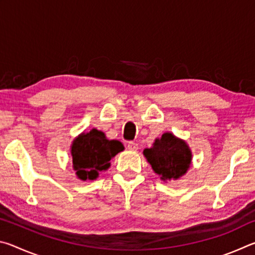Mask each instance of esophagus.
I'll list each match as a JSON object with an SVG mask.
<instances>
[{
	"instance_id": "obj_1",
	"label": "esophagus",
	"mask_w": 255,
	"mask_h": 255,
	"mask_svg": "<svg viewBox=\"0 0 255 255\" xmlns=\"http://www.w3.org/2000/svg\"><path fill=\"white\" fill-rule=\"evenodd\" d=\"M127 148L130 149V150H137L138 149V144L135 143V141H128Z\"/></svg>"
}]
</instances>
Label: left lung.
I'll use <instances>...</instances> for the list:
<instances>
[{
	"instance_id": "1",
	"label": "left lung",
	"mask_w": 255,
	"mask_h": 255,
	"mask_svg": "<svg viewBox=\"0 0 255 255\" xmlns=\"http://www.w3.org/2000/svg\"><path fill=\"white\" fill-rule=\"evenodd\" d=\"M144 156L161 180H176L187 173L192 154L184 140L165 132L156 138L153 147L144 149Z\"/></svg>"
}]
</instances>
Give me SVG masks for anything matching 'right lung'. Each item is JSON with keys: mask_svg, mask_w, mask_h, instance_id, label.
<instances>
[{"mask_svg": "<svg viewBox=\"0 0 255 255\" xmlns=\"http://www.w3.org/2000/svg\"><path fill=\"white\" fill-rule=\"evenodd\" d=\"M124 150L119 140H109L102 131L92 129L73 140L71 154L73 169L80 180H96L99 172L110 167V159Z\"/></svg>", "mask_w": 255, "mask_h": 255, "instance_id": "add662e5", "label": "right lung"}]
</instances>
